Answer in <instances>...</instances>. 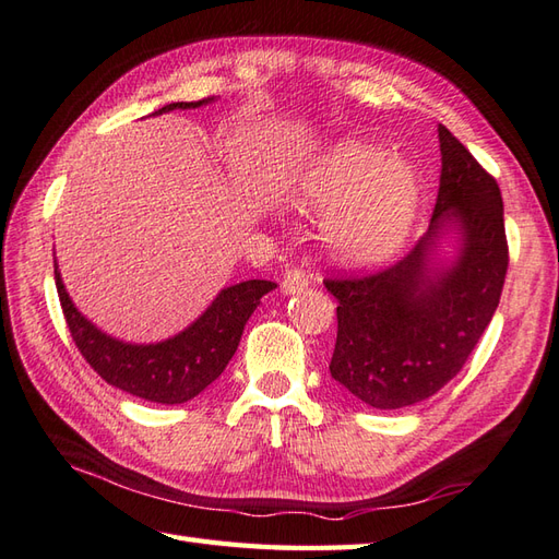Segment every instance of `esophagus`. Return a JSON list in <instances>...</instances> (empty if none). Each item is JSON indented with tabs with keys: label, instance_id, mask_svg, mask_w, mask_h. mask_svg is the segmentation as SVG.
I'll return each instance as SVG.
<instances>
[{
	"label": "esophagus",
	"instance_id": "esophagus-1",
	"mask_svg": "<svg viewBox=\"0 0 559 559\" xmlns=\"http://www.w3.org/2000/svg\"><path fill=\"white\" fill-rule=\"evenodd\" d=\"M310 283H312L310 273H305L302 269H290V271H286V276H283L281 288L286 295H295V293H302L307 286H310Z\"/></svg>",
	"mask_w": 559,
	"mask_h": 559
}]
</instances>
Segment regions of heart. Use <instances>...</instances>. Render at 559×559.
Masks as SVG:
<instances>
[{"instance_id":"b5f03b06","label":"heart","mask_w":559,"mask_h":559,"mask_svg":"<svg viewBox=\"0 0 559 559\" xmlns=\"http://www.w3.org/2000/svg\"><path fill=\"white\" fill-rule=\"evenodd\" d=\"M293 206L322 218V240L343 266L382 264L406 240L418 211L413 168L384 151L338 141L305 165Z\"/></svg>"}]
</instances>
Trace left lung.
Listing matches in <instances>:
<instances>
[{"label": "left lung", "mask_w": 559, "mask_h": 559, "mask_svg": "<svg viewBox=\"0 0 559 559\" xmlns=\"http://www.w3.org/2000/svg\"><path fill=\"white\" fill-rule=\"evenodd\" d=\"M430 228L391 269L326 281L338 300L331 377L365 406H415L454 379L500 305L507 276L500 187L439 124Z\"/></svg>", "instance_id": "left-lung-1"}]
</instances>
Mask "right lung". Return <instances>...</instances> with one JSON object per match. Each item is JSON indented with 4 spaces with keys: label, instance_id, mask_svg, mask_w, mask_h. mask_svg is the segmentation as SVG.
I'll return each instance as SVG.
<instances>
[{
    "label": "right lung",
    "instance_id": "1",
    "mask_svg": "<svg viewBox=\"0 0 559 559\" xmlns=\"http://www.w3.org/2000/svg\"><path fill=\"white\" fill-rule=\"evenodd\" d=\"M216 98L197 103H170L153 115L173 110H194ZM55 283L62 302L67 326L76 348L105 382L153 403H187L216 382L225 365L240 346L247 319L254 314L261 298L276 288L273 281H242L218 290L216 298L180 334L156 343H129L105 334L83 317L55 259Z\"/></svg>",
    "mask_w": 559,
    "mask_h": 559
}]
</instances>
